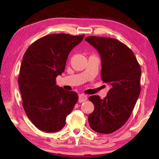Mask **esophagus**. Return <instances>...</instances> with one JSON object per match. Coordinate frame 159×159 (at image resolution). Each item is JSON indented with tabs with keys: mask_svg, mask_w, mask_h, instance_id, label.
I'll return each mask as SVG.
<instances>
[{
	"mask_svg": "<svg viewBox=\"0 0 159 159\" xmlns=\"http://www.w3.org/2000/svg\"><path fill=\"white\" fill-rule=\"evenodd\" d=\"M79 96V102L80 103H82V102H84L85 101L87 100V96L84 95V94H80Z\"/></svg>",
	"mask_w": 159,
	"mask_h": 159,
	"instance_id": "obj_1",
	"label": "esophagus"
}]
</instances>
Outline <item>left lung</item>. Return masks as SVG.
<instances>
[{
  "label": "left lung",
  "instance_id": "1",
  "mask_svg": "<svg viewBox=\"0 0 159 159\" xmlns=\"http://www.w3.org/2000/svg\"><path fill=\"white\" fill-rule=\"evenodd\" d=\"M85 41L98 50L102 80L111 85L103 99L98 95L89 97L95 110L88 116V122L97 133L110 134L121 128L130 116L141 90V68L133 51L118 40L88 36Z\"/></svg>",
  "mask_w": 159,
  "mask_h": 159
}]
</instances>
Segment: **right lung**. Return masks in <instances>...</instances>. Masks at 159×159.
<instances>
[{
  "instance_id": "right-lung-1",
  "label": "right lung",
  "mask_w": 159,
  "mask_h": 159,
  "mask_svg": "<svg viewBox=\"0 0 159 159\" xmlns=\"http://www.w3.org/2000/svg\"><path fill=\"white\" fill-rule=\"evenodd\" d=\"M85 35L54 34L34 42L25 53L18 77L22 106L31 123L46 133H56L79 99L74 91L56 85L65 69L69 52Z\"/></svg>"
}]
</instances>
